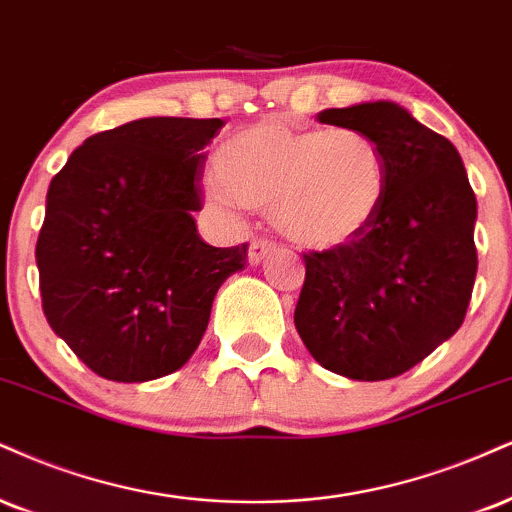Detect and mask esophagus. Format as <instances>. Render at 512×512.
I'll use <instances>...</instances> for the list:
<instances>
[{"label": "esophagus", "mask_w": 512, "mask_h": 512, "mask_svg": "<svg viewBox=\"0 0 512 512\" xmlns=\"http://www.w3.org/2000/svg\"><path fill=\"white\" fill-rule=\"evenodd\" d=\"M274 250L272 240H264V238H252L250 240V248H248V262L250 264H260L269 252Z\"/></svg>", "instance_id": "34e87169"}]
</instances>
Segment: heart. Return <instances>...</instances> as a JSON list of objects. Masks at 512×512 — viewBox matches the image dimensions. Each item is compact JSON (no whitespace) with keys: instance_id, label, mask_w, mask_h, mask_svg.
I'll list each match as a JSON object with an SVG mask.
<instances>
[{"instance_id":"heart-1","label":"heart","mask_w":512,"mask_h":512,"mask_svg":"<svg viewBox=\"0 0 512 512\" xmlns=\"http://www.w3.org/2000/svg\"><path fill=\"white\" fill-rule=\"evenodd\" d=\"M207 205L272 209L283 236L334 250L362 236L384 205L389 171L372 135L357 128H291L260 121L217 147Z\"/></svg>"}]
</instances>
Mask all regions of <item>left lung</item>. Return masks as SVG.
<instances>
[{
    "label": "left lung",
    "instance_id": "8db88e82",
    "mask_svg": "<svg viewBox=\"0 0 512 512\" xmlns=\"http://www.w3.org/2000/svg\"><path fill=\"white\" fill-rule=\"evenodd\" d=\"M317 119L372 135L389 186L362 236L303 255L295 329L329 372L398 377L463 324L477 276V197L451 140L396 102L324 109Z\"/></svg>",
    "mask_w": 512,
    "mask_h": 512
}]
</instances>
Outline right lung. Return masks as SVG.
<instances>
[{
    "label": "right lung",
    "instance_id": "add662e5",
    "mask_svg": "<svg viewBox=\"0 0 512 512\" xmlns=\"http://www.w3.org/2000/svg\"><path fill=\"white\" fill-rule=\"evenodd\" d=\"M221 119L150 116L90 135L47 190L35 260L52 331L92 372L140 384L176 372L248 243L197 233L202 150Z\"/></svg>",
    "mask_w": 512,
    "mask_h": 512
}]
</instances>
